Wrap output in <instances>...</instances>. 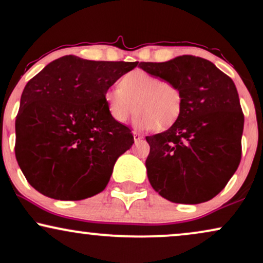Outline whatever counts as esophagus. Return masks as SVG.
Wrapping results in <instances>:
<instances>
[{"label": "esophagus", "mask_w": 263, "mask_h": 263, "mask_svg": "<svg viewBox=\"0 0 263 263\" xmlns=\"http://www.w3.org/2000/svg\"><path fill=\"white\" fill-rule=\"evenodd\" d=\"M142 138H143V136H142L141 134H138L137 131H134V140H135V142L141 141Z\"/></svg>", "instance_id": "1"}]
</instances>
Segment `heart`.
<instances>
[{
    "mask_svg": "<svg viewBox=\"0 0 263 263\" xmlns=\"http://www.w3.org/2000/svg\"><path fill=\"white\" fill-rule=\"evenodd\" d=\"M104 99L110 116L118 122L127 121L137 109L135 125L142 129L172 127L183 105L178 84L143 69L122 76L119 87L107 89Z\"/></svg>",
    "mask_w": 263,
    "mask_h": 263,
    "instance_id": "obj_1",
    "label": "heart"
}]
</instances>
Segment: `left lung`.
Instances as JSON below:
<instances>
[{"instance_id": "8db88e82", "label": "left lung", "mask_w": 263, "mask_h": 263, "mask_svg": "<svg viewBox=\"0 0 263 263\" xmlns=\"http://www.w3.org/2000/svg\"><path fill=\"white\" fill-rule=\"evenodd\" d=\"M140 67L178 84L183 97L178 121L145 137L152 187L175 203L212 200L241 160L243 112L235 84L211 61L191 55Z\"/></svg>"}]
</instances>
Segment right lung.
<instances>
[{
    "instance_id": "right-lung-1",
    "label": "right lung",
    "mask_w": 263,
    "mask_h": 263,
    "mask_svg": "<svg viewBox=\"0 0 263 263\" xmlns=\"http://www.w3.org/2000/svg\"><path fill=\"white\" fill-rule=\"evenodd\" d=\"M137 65L67 55L28 82L15 118L14 152L36 191L78 201L106 187L116 159L135 141L131 129L110 116L104 96Z\"/></svg>"
}]
</instances>
